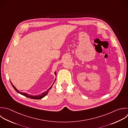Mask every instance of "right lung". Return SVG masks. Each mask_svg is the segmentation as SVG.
<instances>
[{
	"label": "right lung",
	"mask_w": 128,
	"mask_h": 128,
	"mask_svg": "<svg viewBox=\"0 0 128 128\" xmlns=\"http://www.w3.org/2000/svg\"><path fill=\"white\" fill-rule=\"evenodd\" d=\"M54 74H55L56 75V72H54ZM56 80H54V81L53 84L54 83ZM11 82V84H12V86L13 88H14V89L18 93H19V94H22V95H23V96H26V97H28V98H32V99H35V100H40V99H41V98H43L44 97V96L48 94V91L50 90V88H52V85H53V84H52V86H51L50 88H49L47 90H46V92H44L42 93V94H40L37 95V96H32V95L28 94H27L26 93H25V92H23V93H22V92H20L12 84V82Z\"/></svg>",
	"instance_id": "obj_1"
}]
</instances>
